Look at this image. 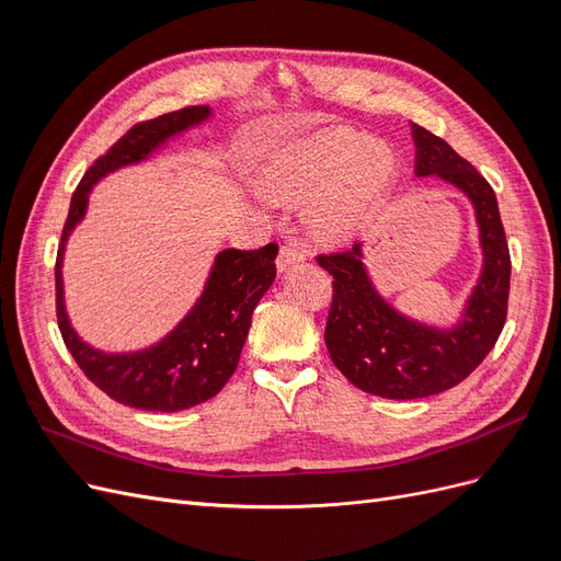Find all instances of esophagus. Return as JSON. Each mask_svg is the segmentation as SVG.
Returning a JSON list of instances; mask_svg holds the SVG:
<instances>
[{"mask_svg":"<svg viewBox=\"0 0 561 561\" xmlns=\"http://www.w3.org/2000/svg\"><path fill=\"white\" fill-rule=\"evenodd\" d=\"M304 257H307V254H304V248H301V245H297V243H283V245H280V252H278L276 264H278L280 271H285L287 266H293V264L301 262Z\"/></svg>","mask_w":561,"mask_h":561,"instance_id":"1","label":"esophagus"}]
</instances>
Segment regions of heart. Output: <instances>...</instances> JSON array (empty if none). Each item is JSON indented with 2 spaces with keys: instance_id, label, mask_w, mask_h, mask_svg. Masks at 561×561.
I'll use <instances>...</instances> for the list:
<instances>
[{
  "instance_id": "1",
  "label": "heart",
  "mask_w": 561,
  "mask_h": 561,
  "mask_svg": "<svg viewBox=\"0 0 561 561\" xmlns=\"http://www.w3.org/2000/svg\"><path fill=\"white\" fill-rule=\"evenodd\" d=\"M393 175L396 159L386 145L336 128L276 151L262 182L276 198H311V227L344 236L363 222Z\"/></svg>"
}]
</instances>
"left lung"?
<instances>
[{"instance_id":"obj_1","label":"left lung","mask_w":561,"mask_h":561,"mask_svg":"<svg viewBox=\"0 0 561 561\" xmlns=\"http://www.w3.org/2000/svg\"><path fill=\"white\" fill-rule=\"evenodd\" d=\"M412 133L416 175H439L456 184L478 215L484 268L463 320L454 330H435L396 313L371 287L360 243L316 257L334 278L325 325L334 367L365 393L388 400L428 398L461 383L494 348L511 295V250L491 184L443 138L421 126H412Z\"/></svg>"}]
</instances>
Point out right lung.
I'll return each mask as SVG.
<instances>
[{
  "label": "right lung",
  "mask_w": 561,
  "mask_h": 561,
  "mask_svg": "<svg viewBox=\"0 0 561 561\" xmlns=\"http://www.w3.org/2000/svg\"><path fill=\"white\" fill-rule=\"evenodd\" d=\"M206 105L182 107L126 130L77 184L56 257V316L62 342L75 363L105 396L147 412H180L217 396L239 365L252 311L276 278L278 245L260 250L229 248L217 254L206 290L192 313L163 342L142 353L107 355L75 334L62 307V250L87 210L91 186L105 173L142 161L165 138L203 122Z\"/></svg>",
  "instance_id": "1"
}]
</instances>
